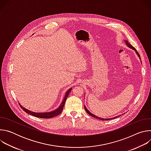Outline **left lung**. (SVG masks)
I'll use <instances>...</instances> for the list:
<instances>
[{"label":"left lung","mask_w":151,"mask_h":151,"mask_svg":"<svg viewBox=\"0 0 151 151\" xmlns=\"http://www.w3.org/2000/svg\"><path fill=\"white\" fill-rule=\"evenodd\" d=\"M125 43H126V44L127 45V46L128 47H130V48H132L133 50H135L136 51V53H137V54L138 55V56L139 57V58H140V54L137 52V51H136V49L134 48V47H133L130 44H129L128 43V42L127 41V40H125ZM85 107V111L87 112L90 115H91V116H93V117H94V118H97V119H100V120H103V121H105V120H109V119H105V118H99V117H98V116H96V115H93V114H91L87 108H86V107L85 106H84ZM116 117H118V116H116ZM113 119V118H112Z\"/></svg>","instance_id":"1"}]
</instances>
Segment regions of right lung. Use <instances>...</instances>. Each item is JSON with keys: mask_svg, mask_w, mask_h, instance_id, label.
<instances>
[{"mask_svg": "<svg viewBox=\"0 0 151 151\" xmlns=\"http://www.w3.org/2000/svg\"><path fill=\"white\" fill-rule=\"evenodd\" d=\"M71 90H72V88L69 89V90L66 92V95H65V97H64V99H63V102H62L60 106V107H58V109H57L56 110L54 111L53 112H48V113H47H47H35V112H31V111H29V110L25 109L24 107H23L21 104H19V106H20V107H21V108H22V109H23L24 112H26V113H27V114H30V115H32V116H36V117H37V118H46V119H47H47H48V118H53V117H54V116H56L60 115V114L62 112V111H63V107H64V104H65V101H66V99H67V98H68V96H69L70 92L71 91Z\"/></svg>", "mask_w": 151, "mask_h": 151, "instance_id": "right-lung-1", "label": "right lung"}]
</instances>
